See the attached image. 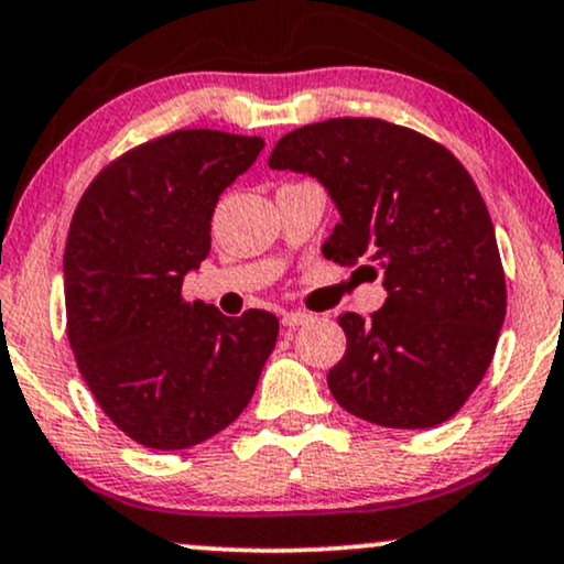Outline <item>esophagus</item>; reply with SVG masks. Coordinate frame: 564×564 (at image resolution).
Here are the masks:
<instances>
[{
  "label": "esophagus",
  "instance_id": "1",
  "mask_svg": "<svg viewBox=\"0 0 564 564\" xmlns=\"http://www.w3.org/2000/svg\"><path fill=\"white\" fill-rule=\"evenodd\" d=\"M311 314H303V311H290V314L282 316V326H288V329H297V326L308 324L311 322Z\"/></svg>",
  "mask_w": 564,
  "mask_h": 564
}]
</instances>
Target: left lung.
Wrapping results in <instances>:
<instances>
[{"instance_id": "1", "label": "left lung", "mask_w": 564, "mask_h": 564, "mask_svg": "<svg viewBox=\"0 0 564 564\" xmlns=\"http://www.w3.org/2000/svg\"><path fill=\"white\" fill-rule=\"evenodd\" d=\"M269 166L329 193L339 225L326 259L384 271L371 322L339 316L347 350L326 373L335 400L387 429L452 419L481 384L507 311L495 225L468 170L431 138L371 117L303 124Z\"/></svg>"}]
</instances>
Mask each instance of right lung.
Here are the masks:
<instances>
[{"instance_id":"right-lung-1","label":"right lung","mask_w":564,"mask_h":564,"mask_svg":"<svg viewBox=\"0 0 564 564\" xmlns=\"http://www.w3.org/2000/svg\"><path fill=\"white\" fill-rule=\"evenodd\" d=\"M259 135L177 130L117 159L83 193L65 246L67 337L96 402L151 449H187L253 398L280 322L185 303L208 259L225 187L250 170Z\"/></svg>"}]
</instances>
